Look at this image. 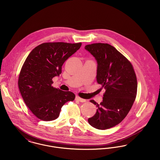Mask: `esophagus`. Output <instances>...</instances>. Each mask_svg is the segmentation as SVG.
<instances>
[{"label":"esophagus","instance_id":"esophagus-1","mask_svg":"<svg viewBox=\"0 0 160 160\" xmlns=\"http://www.w3.org/2000/svg\"><path fill=\"white\" fill-rule=\"evenodd\" d=\"M76 100H78V101H79V102H86V100H85V99H83V98H80V97H76Z\"/></svg>","mask_w":160,"mask_h":160}]
</instances>
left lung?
<instances>
[{"instance_id": "8db88e82", "label": "left lung", "mask_w": 160, "mask_h": 160, "mask_svg": "<svg viewBox=\"0 0 160 160\" xmlns=\"http://www.w3.org/2000/svg\"><path fill=\"white\" fill-rule=\"evenodd\" d=\"M97 62V81L106 91L98 109L88 119L90 125L105 130L122 122L130 111L137 92V80L131 62L108 43L86 45Z\"/></svg>"}]
</instances>
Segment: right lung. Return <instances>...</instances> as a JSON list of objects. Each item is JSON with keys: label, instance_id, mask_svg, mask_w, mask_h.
Here are the masks:
<instances>
[{"label": "right lung", "instance_id": "add662e5", "mask_svg": "<svg viewBox=\"0 0 160 160\" xmlns=\"http://www.w3.org/2000/svg\"><path fill=\"white\" fill-rule=\"evenodd\" d=\"M82 43L47 42L34 48L20 70L18 86L24 102L37 118L43 121L57 118L63 104L75 99L71 91L54 88L52 78L62 73L66 60Z\"/></svg>", "mask_w": 160, "mask_h": 160}]
</instances>
